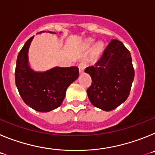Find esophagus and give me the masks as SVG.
Masks as SVG:
<instances>
[{"label":"esophagus","mask_w":155,"mask_h":155,"mask_svg":"<svg viewBox=\"0 0 155 155\" xmlns=\"http://www.w3.org/2000/svg\"><path fill=\"white\" fill-rule=\"evenodd\" d=\"M85 64L84 63H81V64H79L78 65V68H79V71H80V73H83L84 71V69H85Z\"/></svg>","instance_id":"obj_1"}]
</instances>
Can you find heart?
Wrapping results in <instances>:
<instances>
[{"mask_svg": "<svg viewBox=\"0 0 155 155\" xmlns=\"http://www.w3.org/2000/svg\"><path fill=\"white\" fill-rule=\"evenodd\" d=\"M90 43H91V42H89V44ZM102 48H103V44H102V43H101V42L98 43L96 46V47H95V53H101L102 50Z\"/></svg>", "mask_w": 155, "mask_h": 155, "instance_id": "heart-1", "label": "heart"}]
</instances>
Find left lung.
Segmentation results:
<instances>
[{
    "instance_id": "obj_1",
    "label": "left lung",
    "mask_w": 155,
    "mask_h": 155,
    "mask_svg": "<svg viewBox=\"0 0 155 155\" xmlns=\"http://www.w3.org/2000/svg\"><path fill=\"white\" fill-rule=\"evenodd\" d=\"M84 72L91 77L87 90L90 102L103 111L117 108L128 98L134 78L130 53L123 42L113 39L103 55Z\"/></svg>"
}]
</instances>
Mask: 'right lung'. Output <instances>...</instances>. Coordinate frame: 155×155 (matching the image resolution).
<instances>
[{"instance_id":"right-lung-1","label":"right lung","mask_w":155,"mask_h":155,"mask_svg":"<svg viewBox=\"0 0 155 155\" xmlns=\"http://www.w3.org/2000/svg\"><path fill=\"white\" fill-rule=\"evenodd\" d=\"M45 32L42 31L39 33ZM50 33H54L48 31ZM31 37L19 52L15 68V84L24 102L34 110L47 113L62 104L66 91L79 76L77 67H55L46 71H35L28 64Z\"/></svg>"}]
</instances>
